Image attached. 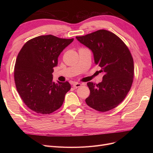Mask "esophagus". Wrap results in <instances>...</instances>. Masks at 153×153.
Listing matches in <instances>:
<instances>
[{
    "label": "esophagus",
    "mask_w": 153,
    "mask_h": 153,
    "mask_svg": "<svg viewBox=\"0 0 153 153\" xmlns=\"http://www.w3.org/2000/svg\"><path fill=\"white\" fill-rule=\"evenodd\" d=\"M82 85V84H80V83H78V82H74L73 84V87L74 88H78L79 87Z\"/></svg>",
    "instance_id": "34e87169"
}]
</instances>
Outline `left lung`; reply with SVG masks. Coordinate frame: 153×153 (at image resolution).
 <instances>
[{"mask_svg":"<svg viewBox=\"0 0 153 153\" xmlns=\"http://www.w3.org/2000/svg\"><path fill=\"white\" fill-rule=\"evenodd\" d=\"M76 39L93 53L94 63L104 75L99 84L89 82L88 106L100 112H107L117 106L130 90L134 75L133 60L127 46L115 34L99 30Z\"/></svg>","mask_w":153,"mask_h":153,"instance_id":"left-lung-1","label":"left lung"}]
</instances>
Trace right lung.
<instances>
[{
    "instance_id": "1",
    "label": "right lung",
    "mask_w": 153,
    "mask_h": 153,
    "mask_svg": "<svg viewBox=\"0 0 153 153\" xmlns=\"http://www.w3.org/2000/svg\"><path fill=\"white\" fill-rule=\"evenodd\" d=\"M73 40L40 36L27 41L18 53L14 73L16 87L24 103L34 112L49 114L62 106L71 85L53 82L52 73L59 55Z\"/></svg>"
}]
</instances>
